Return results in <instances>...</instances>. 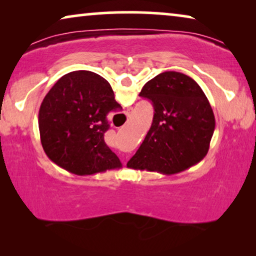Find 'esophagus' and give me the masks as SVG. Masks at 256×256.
Returning a JSON list of instances; mask_svg holds the SVG:
<instances>
[{"label": "esophagus", "mask_w": 256, "mask_h": 256, "mask_svg": "<svg viewBox=\"0 0 256 256\" xmlns=\"http://www.w3.org/2000/svg\"><path fill=\"white\" fill-rule=\"evenodd\" d=\"M127 116L130 118V112H127Z\"/></svg>", "instance_id": "esophagus-1"}]
</instances>
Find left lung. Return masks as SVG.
Listing matches in <instances>:
<instances>
[{
	"mask_svg": "<svg viewBox=\"0 0 256 256\" xmlns=\"http://www.w3.org/2000/svg\"><path fill=\"white\" fill-rule=\"evenodd\" d=\"M140 96L152 101L154 118L144 141L128 168L178 174L200 162L216 128L212 107L200 86L183 73H160Z\"/></svg>",
	"mask_w": 256,
	"mask_h": 256,
	"instance_id": "obj_1",
	"label": "left lung"
}]
</instances>
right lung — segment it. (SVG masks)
Returning <instances> with one entry per match:
<instances>
[{
  "mask_svg": "<svg viewBox=\"0 0 256 256\" xmlns=\"http://www.w3.org/2000/svg\"><path fill=\"white\" fill-rule=\"evenodd\" d=\"M110 82L90 71H73L52 86L38 114L40 142L48 158L70 172L84 176L118 169V157L104 134L107 114L121 110Z\"/></svg>",
  "mask_w": 256,
  "mask_h": 256,
  "instance_id": "add662e5",
  "label": "right lung"
}]
</instances>
